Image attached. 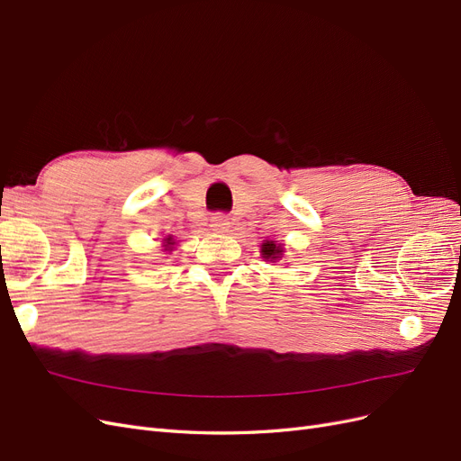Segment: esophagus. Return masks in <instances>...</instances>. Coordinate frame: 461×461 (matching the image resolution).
Listing matches in <instances>:
<instances>
[{"label": "esophagus", "mask_w": 461, "mask_h": 461, "mask_svg": "<svg viewBox=\"0 0 461 461\" xmlns=\"http://www.w3.org/2000/svg\"><path fill=\"white\" fill-rule=\"evenodd\" d=\"M212 230H215V232H227L229 230V219H227V215H222V213H219V215H215V217H212Z\"/></svg>", "instance_id": "esophagus-1"}]
</instances>
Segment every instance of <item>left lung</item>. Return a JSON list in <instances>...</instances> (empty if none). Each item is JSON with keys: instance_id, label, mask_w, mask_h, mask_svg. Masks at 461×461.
<instances>
[{"instance_id": "1", "label": "left lung", "mask_w": 461, "mask_h": 461, "mask_svg": "<svg viewBox=\"0 0 461 461\" xmlns=\"http://www.w3.org/2000/svg\"><path fill=\"white\" fill-rule=\"evenodd\" d=\"M283 246L275 242V240H265L261 244V258L267 259V261H276L278 258H283Z\"/></svg>"}]
</instances>
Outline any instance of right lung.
Instances as JSON below:
<instances>
[{
  "mask_svg": "<svg viewBox=\"0 0 461 461\" xmlns=\"http://www.w3.org/2000/svg\"><path fill=\"white\" fill-rule=\"evenodd\" d=\"M176 242H175V239L173 236L169 234V236H165L163 239V248H165V252H173V246H175Z\"/></svg>",
  "mask_w": 461,
  "mask_h": 461,
  "instance_id": "1",
  "label": "right lung"
}]
</instances>
